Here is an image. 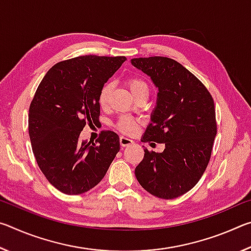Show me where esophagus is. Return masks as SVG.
<instances>
[{"mask_svg": "<svg viewBox=\"0 0 251 251\" xmlns=\"http://www.w3.org/2000/svg\"><path fill=\"white\" fill-rule=\"evenodd\" d=\"M120 143H121V146L125 147V146H129V145H131V144H134V141L128 137H125V136H122V137L120 138Z\"/></svg>", "mask_w": 251, "mask_h": 251, "instance_id": "obj_1", "label": "esophagus"}]
</instances>
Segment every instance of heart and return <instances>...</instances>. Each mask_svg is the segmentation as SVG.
Here are the masks:
<instances>
[{
  "label": "heart",
  "mask_w": 251,
  "mask_h": 251,
  "mask_svg": "<svg viewBox=\"0 0 251 251\" xmlns=\"http://www.w3.org/2000/svg\"><path fill=\"white\" fill-rule=\"evenodd\" d=\"M126 84L127 86L129 87L131 94H133L135 97L137 96L139 93H143V92L150 93V87H148V85L145 80L142 78H137V77L129 78L127 79ZM112 90H113L112 84H106L104 85L103 88H101L99 96V103L101 107H105V106L107 105ZM137 125H138V122L137 120H135V118L130 116H122L120 117V120L117 121L116 127L121 131H123V133L133 134L136 130V128H137Z\"/></svg>",
  "instance_id": "b5f03b06"
}]
</instances>
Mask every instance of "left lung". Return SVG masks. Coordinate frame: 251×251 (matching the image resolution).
<instances>
[{
	"label": "left lung",
	"mask_w": 251,
	"mask_h": 251,
	"mask_svg": "<svg viewBox=\"0 0 251 251\" xmlns=\"http://www.w3.org/2000/svg\"><path fill=\"white\" fill-rule=\"evenodd\" d=\"M131 65L158 88L143 139L165 144L163 152L144 148L135 176L154 196L177 198L197 184L209 163L217 134L214 100L196 76L172 58H133Z\"/></svg>",
	"instance_id": "1"
}]
</instances>
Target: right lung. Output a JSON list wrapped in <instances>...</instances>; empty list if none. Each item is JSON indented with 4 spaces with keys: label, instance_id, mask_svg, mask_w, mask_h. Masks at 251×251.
Listing matches in <instances>:
<instances>
[{
    "label": "right lung",
    "instance_id": "right-lung-1",
    "mask_svg": "<svg viewBox=\"0 0 251 251\" xmlns=\"http://www.w3.org/2000/svg\"><path fill=\"white\" fill-rule=\"evenodd\" d=\"M125 56L85 55L50 69L34 95L28 134L40 169L59 192L79 195L103 179L120 151V137L101 131L96 143L79 141L86 123H97L100 93Z\"/></svg>",
    "mask_w": 251,
    "mask_h": 251
}]
</instances>
